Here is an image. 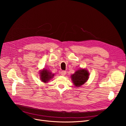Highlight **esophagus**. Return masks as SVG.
I'll return each instance as SVG.
<instances>
[{"label": "esophagus", "instance_id": "obj_1", "mask_svg": "<svg viewBox=\"0 0 126 126\" xmlns=\"http://www.w3.org/2000/svg\"><path fill=\"white\" fill-rule=\"evenodd\" d=\"M66 74V71H64V70H63L61 71V75H63V76H64Z\"/></svg>", "mask_w": 126, "mask_h": 126}]
</instances>
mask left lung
<instances>
[{"instance_id":"1","label":"left lung","mask_w":126,"mask_h":126,"mask_svg":"<svg viewBox=\"0 0 126 126\" xmlns=\"http://www.w3.org/2000/svg\"><path fill=\"white\" fill-rule=\"evenodd\" d=\"M89 78V73L86 69H80L71 76L72 80L76 87L84 84Z\"/></svg>"}]
</instances>
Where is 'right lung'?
<instances>
[{
	"instance_id": "right-lung-1",
	"label": "right lung",
	"mask_w": 126,
	"mask_h": 126,
	"mask_svg": "<svg viewBox=\"0 0 126 126\" xmlns=\"http://www.w3.org/2000/svg\"><path fill=\"white\" fill-rule=\"evenodd\" d=\"M40 76L41 80L44 82H46L52 77L53 75H51L50 72L47 70H43L40 72Z\"/></svg>"
}]
</instances>
